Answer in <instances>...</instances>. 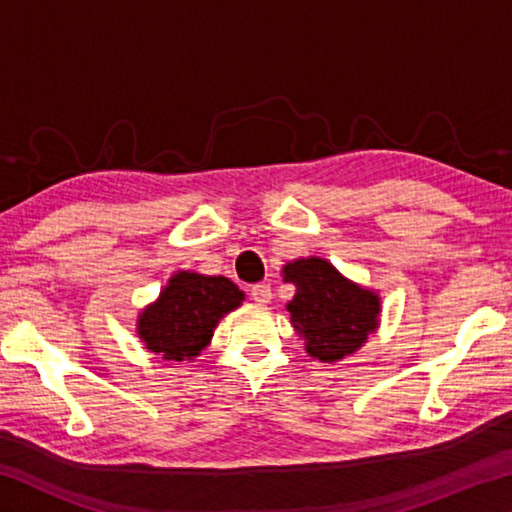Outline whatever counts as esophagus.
Here are the masks:
<instances>
[{
  "label": "esophagus",
  "instance_id": "obj_1",
  "mask_svg": "<svg viewBox=\"0 0 512 512\" xmlns=\"http://www.w3.org/2000/svg\"><path fill=\"white\" fill-rule=\"evenodd\" d=\"M250 298H253L257 305H266V302H271V298H273L271 284H266V282L253 284V287H250Z\"/></svg>",
  "mask_w": 512,
  "mask_h": 512
}]
</instances>
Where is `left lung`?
<instances>
[{
	"label": "left lung",
	"instance_id": "8db88e82",
	"mask_svg": "<svg viewBox=\"0 0 512 512\" xmlns=\"http://www.w3.org/2000/svg\"><path fill=\"white\" fill-rule=\"evenodd\" d=\"M284 280L296 284L287 305L291 325L305 336L309 357L332 363L357 352L375 332L379 298L345 280L325 259L309 257L284 266Z\"/></svg>",
	"mask_w": 512,
	"mask_h": 512
}]
</instances>
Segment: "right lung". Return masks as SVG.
<instances>
[{
  "label": "right lung",
  "mask_w": 512,
  "mask_h": 512,
  "mask_svg": "<svg viewBox=\"0 0 512 512\" xmlns=\"http://www.w3.org/2000/svg\"><path fill=\"white\" fill-rule=\"evenodd\" d=\"M244 300L235 282L221 275L180 271L160 300L140 316L137 332L146 348L169 361L194 359L210 341L214 327Z\"/></svg>",
  "instance_id": "right-lung-1"
}]
</instances>
